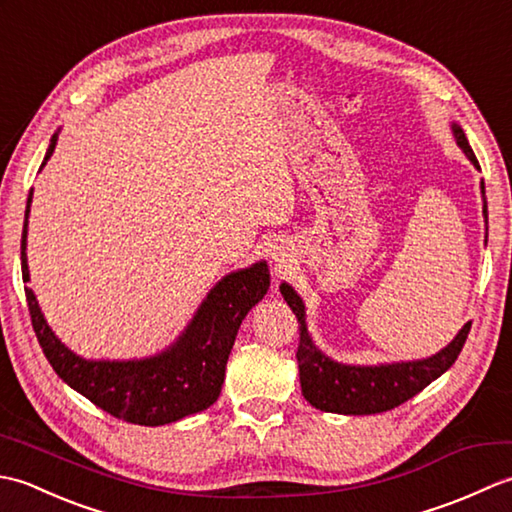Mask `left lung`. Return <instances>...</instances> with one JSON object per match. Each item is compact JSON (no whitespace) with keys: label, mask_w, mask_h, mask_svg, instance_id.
Returning <instances> with one entry per match:
<instances>
[{"label":"left lung","mask_w":512,"mask_h":512,"mask_svg":"<svg viewBox=\"0 0 512 512\" xmlns=\"http://www.w3.org/2000/svg\"><path fill=\"white\" fill-rule=\"evenodd\" d=\"M453 136L458 140L460 149L473 165L480 169L473 149L466 140L462 127L453 123ZM484 193V182H482ZM482 213L486 217L488 233V209L486 198ZM281 295L297 314L299 321V380L301 391L312 407L330 413H343V416H369V413H383L394 409L402 402H407L420 391L431 385L433 380L442 376L460 356L466 343V336L471 332V321L464 325L458 336L429 358L422 361H402L387 365H343L325 356L317 345L312 343L306 325V306L292 286L281 284Z\"/></svg>","instance_id":"1"}]
</instances>
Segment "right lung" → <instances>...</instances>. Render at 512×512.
I'll return each mask as SVG.
<instances>
[{
    "instance_id": "right-lung-1",
    "label": "right lung",
    "mask_w": 512,
    "mask_h": 512,
    "mask_svg": "<svg viewBox=\"0 0 512 512\" xmlns=\"http://www.w3.org/2000/svg\"><path fill=\"white\" fill-rule=\"evenodd\" d=\"M57 136L50 138L41 167H46L57 147ZM30 202L32 191L21 233L24 281H30L26 259ZM268 286L266 262L226 275L211 288L178 341L165 352L140 361H85L54 336L30 288H26V301L41 350L63 383L118 420L158 427L209 409L217 400L239 325L248 310L264 299Z\"/></svg>"
}]
</instances>
